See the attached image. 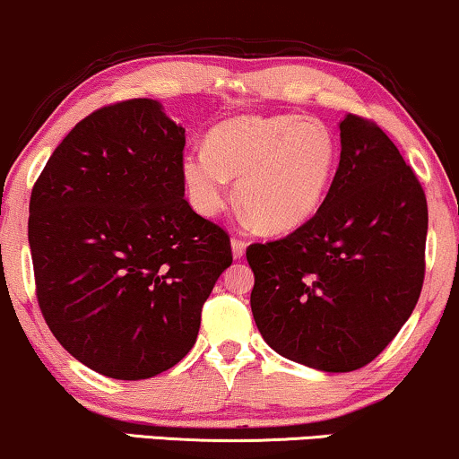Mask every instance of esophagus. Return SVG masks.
I'll use <instances>...</instances> for the list:
<instances>
[{"mask_svg":"<svg viewBox=\"0 0 459 459\" xmlns=\"http://www.w3.org/2000/svg\"><path fill=\"white\" fill-rule=\"evenodd\" d=\"M230 246H233V256L243 258V254H246V241L239 239V237H233V239H230Z\"/></svg>","mask_w":459,"mask_h":459,"instance_id":"obj_1","label":"esophagus"}]
</instances>
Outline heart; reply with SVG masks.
Here are the masks:
<instances>
[{"label": "heart", "instance_id": "1", "mask_svg": "<svg viewBox=\"0 0 459 459\" xmlns=\"http://www.w3.org/2000/svg\"><path fill=\"white\" fill-rule=\"evenodd\" d=\"M339 146L320 118L299 114L241 116L207 135L205 150L182 159L188 199L201 216L237 201L266 233H290L316 216L333 184Z\"/></svg>", "mask_w": 459, "mask_h": 459}]
</instances>
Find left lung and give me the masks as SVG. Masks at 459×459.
Instances as JSON below:
<instances>
[{"label": "left lung", "mask_w": 459, "mask_h": 459, "mask_svg": "<svg viewBox=\"0 0 459 459\" xmlns=\"http://www.w3.org/2000/svg\"><path fill=\"white\" fill-rule=\"evenodd\" d=\"M339 129L341 160L316 216L246 252L263 339L326 373L367 367L392 343L426 273L428 203L415 171L373 120L347 114Z\"/></svg>", "instance_id": "8db88e82"}]
</instances>
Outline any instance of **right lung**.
<instances>
[{
    "mask_svg": "<svg viewBox=\"0 0 459 459\" xmlns=\"http://www.w3.org/2000/svg\"><path fill=\"white\" fill-rule=\"evenodd\" d=\"M184 146L159 101H118L80 120L33 184L39 311L75 359L112 379L176 367L233 263L229 233L184 199Z\"/></svg>",
    "mask_w": 459,
    "mask_h": 459,
    "instance_id": "right-lung-1",
    "label": "right lung"
}]
</instances>
